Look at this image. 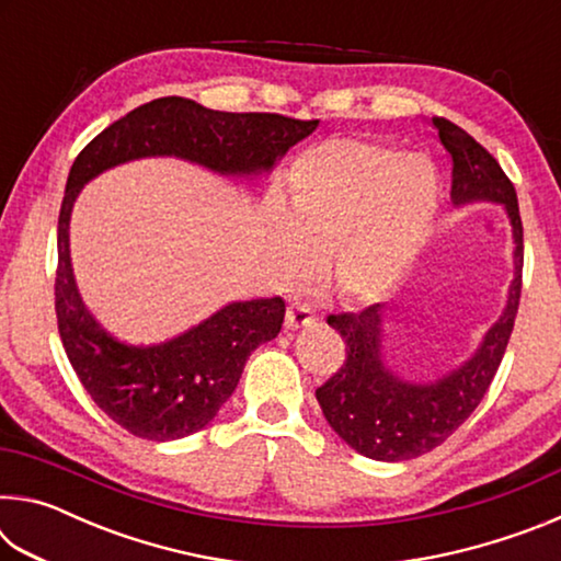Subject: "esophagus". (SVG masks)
Wrapping results in <instances>:
<instances>
[{"label":"esophagus","instance_id":"1","mask_svg":"<svg viewBox=\"0 0 561 561\" xmlns=\"http://www.w3.org/2000/svg\"><path fill=\"white\" fill-rule=\"evenodd\" d=\"M317 321V311L311 304H304V301H291L287 307V319H284V324L289 329H299V327H309Z\"/></svg>","mask_w":561,"mask_h":561}]
</instances>
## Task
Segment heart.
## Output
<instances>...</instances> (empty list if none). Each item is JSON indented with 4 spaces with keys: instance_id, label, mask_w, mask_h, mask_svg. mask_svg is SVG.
I'll return each instance as SVG.
<instances>
[{
    "instance_id": "obj_1",
    "label": "heart",
    "mask_w": 561,
    "mask_h": 561,
    "mask_svg": "<svg viewBox=\"0 0 561 561\" xmlns=\"http://www.w3.org/2000/svg\"><path fill=\"white\" fill-rule=\"evenodd\" d=\"M443 185L425 156L371 140H334L291 170L287 217L274 215L270 250L284 282L307 277L331 250L336 282L376 297L403 277L438 220Z\"/></svg>"
}]
</instances>
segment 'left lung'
Returning <instances> with one entry per match:
<instances>
[{
	"label": "left lung",
	"instance_id": "obj_1",
	"mask_svg": "<svg viewBox=\"0 0 561 561\" xmlns=\"http://www.w3.org/2000/svg\"><path fill=\"white\" fill-rule=\"evenodd\" d=\"M433 126L450 153L453 205L478 201L505 205L515 237V279L510 284L505 311L472 358L431 383L403 381L383 364V304L360 309L358 314L346 311L327 319L346 341V360L324 386L317 388V401L341 440L366 458L383 462H401L431 453L468 421L497 374L519 309L525 244L515 185L470 133L438 116L433 118Z\"/></svg>",
	"mask_w": 561,
	"mask_h": 561
}]
</instances>
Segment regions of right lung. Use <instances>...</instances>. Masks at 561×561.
<instances>
[{
  "label": "right lung",
  "instance_id": "right-lung-1",
  "mask_svg": "<svg viewBox=\"0 0 561 561\" xmlns=\"http://www.w3.org/2000/svg\"><path fill=\"white\" fill-rule=\"evenodd\" d=\"M317 126L319 121L213 111L165 96L111 123L73 160L59 213L56 321L93 403L136 438L165 443L203 431L240 383L252 351L279 334L284 299L232 301L165 344H123L89 314L73 282L69 220L81 187L113 165L153 156L183 158L220 175L267 173Z\"/></svg>",
  "mask_w": 561,
  "mask_h": 561
}]
</instances>
